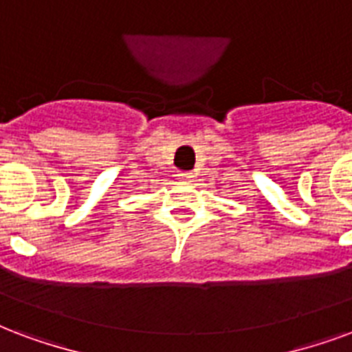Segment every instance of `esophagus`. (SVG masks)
Returning <instances> with one entry per match:
<instances>
[{
    "mask_svg": "<svg viewBox=\"0 0 352 352\" xmlns=\"http://www.w3.org/2000/svg\"><path fill=\"white\" fill-rule=\"evenodd\" d=\"M178 176L184 179V184H191L192 178H195V176H192V173H179Z\"/></svg>",
    "mask_w": 352,
    "mask_h": 352,
    "instance_id": "obj_1",
    "label": "esophagus"
}]
</instances>
